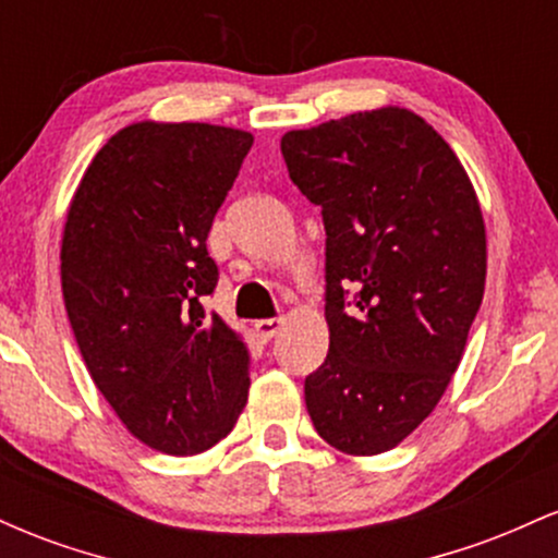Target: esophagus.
Returning a JSON list of instances; mask_svg holds the SVG:
<instances>
[{"label": "esophagus", "instance_id": "esophagus-1", "mask_svg": "<svg viewBox=\"0 0 558 558\" xmlns=\"http://www.w3.org/2000/svg\"><path fill=\"white\" fill-rule=\"evenodd\" d=\"M286 319L283 317H270V319H257L254 323V330H257V336L262 338V341H270V338L278 336V330L283 328Z\"/></svg>", "mask_w": 558, "mask_h": 558}]
</instances>
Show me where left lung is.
I'll use <instances>...</instances> for the list:
<instances>
[{
  "label": "left lung",
  "instance_id": "1",
  "mask_svg": "<svg viewBox=\"0 0 558 558\" xmlns=\"http://www.w3.org/2000/svg\"><path fill=\"white\" fill-rule=\"evenodd\" d=\"M323 209L330 349L304 380L315 430L351 457L399 446L440 401L485 291V222L451 146L401 107L280 138Z\"/></svg>",
  "mask_w": 558,
  "mask_h": 558
}]
</instances>
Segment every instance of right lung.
<instances>
[{
    "mask_svg": "<svg viewBox=\"0 0 558 558\" xmlns=\"http://www.w3.org/2000/svg\"><path fill=\"white\" fill-rule=\"evenodd\" d=\"M252 133L133 123L96 151L68 209L62 296L88 375L141 444L213 448L248 396V349L204 299L207 235Z\"/></svg>",
    "mask_w": 558,
    "mask_h": 558,
    "instance_id": "1",
    "label": "right lung"
}]
</instances>
